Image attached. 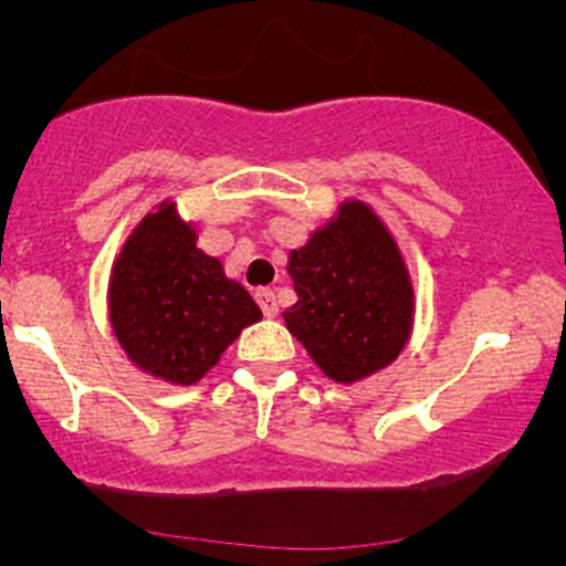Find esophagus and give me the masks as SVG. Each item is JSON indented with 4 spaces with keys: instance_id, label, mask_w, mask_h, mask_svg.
Wrapping results in <instances>:
<instances>
[{
    "instance_id": "34e87169",
    "label": "esophagus",
    "mask_w": 566,
    "mask_h": 566,
    "mask_svg": "<svg viewBox=\"0 0 566 566\" xmlns=\"http://www.w3.org/2000/svg\"><path fill=\"white\" fill-rule=\"evenodd\" d=\"M254 298H256V304H260L262 315H265V317H276L279 304H276V295H273V290L260 287V290H256V293H254Z\"/></svg>"
}]
</instances>
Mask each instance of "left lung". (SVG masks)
Instances as JSON below:
<instances>
[{
  "label": "left lung",
  "instance_id": "left-lung-1",
  "mask_svg": "<svg viewBox=\"0 0 566 566\" xmlns=\"http://www.w3.org/2000/svg\"><path fill=\"white\" fill-rule=\"evenodd\" d=\"M298 301L290 334L336 384H358L397 361L413 331V282L397 241L361 199H347L290 251Z\"/></svg>",
  "mask_w": 566,
  "mask_h": 566
}]
</instances>
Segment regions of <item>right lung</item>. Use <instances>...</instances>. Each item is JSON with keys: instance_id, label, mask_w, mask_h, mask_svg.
<instances>
[{"instance_id": "add662e5", "label": "right lung", "mask_w": 566, "mask_h": 566, "mask_svg": "<svg viewBox=\"0 0 566 566\" xmlns=\"http://www.w3.org/2000/svg\"><path fill=\"white\" fill-rule=\"evenodd\" d=\"M260 317L247 287L197 249V230L169 199L134 227L112 265L114 336L142 373L167 384H199Z\"/></svg>"}]
</instances>
